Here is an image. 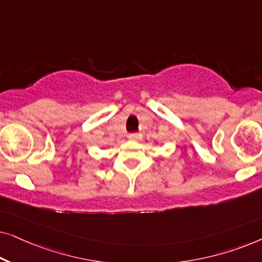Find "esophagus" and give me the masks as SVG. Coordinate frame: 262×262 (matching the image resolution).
<instances>
[{
    "instance_id": "34e87169",
    "label": "esophagus",
    "mask_w": 262,
    "mask_h": 262,
    "mask_svg": "<svg viewBox=\"0 0 262 262\" xmlns=\"http://www.w3.org/2000/svg\"><path fill=\"white\" fill-rule=\"evenodd\" d=\"M128 138L134 139V141H139V139H142V135L141 134H131V135H128Z\"/></svg>"
}]
</instances>
